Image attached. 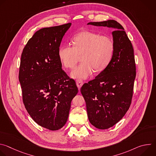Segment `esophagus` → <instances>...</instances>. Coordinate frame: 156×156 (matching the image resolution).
<instances>
[{
  "instance_id": "1",
  "label": "esophagus",
  "mask_w": 156,
  "mask_h": 156,
  "mask_svg": "<svg viewBox=\"0 0 156 156\" xmlns=\"http://www.w3.org/2000/svg\"><path fill=\"white\" fill-rule=\"evenodd\" d=\"M76 86L77 87L80 89L83 84V81L81 80H77L76 81Z\"/></svg>"
}]
</instances>
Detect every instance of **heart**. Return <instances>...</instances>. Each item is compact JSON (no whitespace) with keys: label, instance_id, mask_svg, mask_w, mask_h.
<instances>
[{"label":"heart","instance_id":"heart-1","mask_svg":"<svg viewBox=\"0 0 156 156\" xmlns=\"http://www.w3.org/2000/svg\"><path fill=\"white\" fill-rule=\"evenodd\" d=\"M72 42L73 46L63 44L60 47L58 57L65 67L72 69L81 55L82 62L71 73L73 78L84 79L90 76L93 70L102 71L114 54V42L107 36L84 31L76 34Z\"/></svg>","mask_w":156,"mask_h":156}]
</instances>
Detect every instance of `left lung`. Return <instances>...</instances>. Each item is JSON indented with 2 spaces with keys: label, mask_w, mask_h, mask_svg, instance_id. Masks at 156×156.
I'll return each mask as SVG.
<instances>
[{
  "label": "left lung",
  "mask_w": 156,
  "mask_h": 156,
  "mask_svg": "<svg viewBox=\"0 0 156 156\" xmlns=\"http://www.w3.org/2000/svg\"><path fill=\"white\" fill-rule=\"evenodd\" d=\"M87 25L114 28L112 59L94 80L81 88L89 120L96 128L105 129L119 122L131 105L136 77L134 50L124 28L117 21L90 22Z\"/></svg>",
  "instance_id": "left-lung-1"
}]
</instances>
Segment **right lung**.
<instances>
[{
    "label": "right lung",
    "instance_id": "right-lung-1",
    "mask_svg": "<svg viewBox=\"0 0 156 156\" xmlns=\"http://www.w3.org/2000/svg\"><path fill=\"white\" fill-rule=\"evenodd\" d=\"M71 24L37 31L21 56L18 78L25 107L36 123L52 131L65 125L78 92L75 80L62 69L58 57L62 39Z\"/></svg>",
    "mask_w": 156,
    "mask_h": 156
}]
</instances>
